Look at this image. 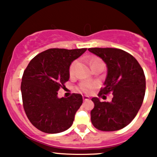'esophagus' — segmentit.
<instances>
[{
  "instance_id": "obj_1",
  "label": "esophagus",
  "mask_w": 157,
  "mask_h": 157,
  "mask_svg": "<svg viewBox=\"0 0 157 157\" xmlns=\"http://www.w3.org/2000/svg\"><path fill=\"white\" fill-rule=\"evenodd\" d=\"M82 99L83 101H88V100H90V98H89V97H87V96H83L82 97Z\"/></svg>"
}]
</instances>
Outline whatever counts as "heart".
I'll return each mask as SVG.
<instances>
[{
  "instance_id": "heart-1",
  "label": "heart",
  "mask_w": 157,
  "mask_h": 157,
  "mask_svg": "<svg viewBox=\"0 0 157 157\" xmlns=\"http://www.w3.org/2000/svg\"><path fill=\"white\" fill-rule=\"evenodd\" d=\"M90 64L91 69H94L98 65H103L104 66L103 61L101 59H99V58H93L90 60ZM78 65V60H75L70 65V67H69V75H70L71 77H73L75 75ZM95 86L96 84L94 82H80L78 85L77 90L78 91H80V92L84 93V94H89Z\"/></svg>"
}]
</instances>
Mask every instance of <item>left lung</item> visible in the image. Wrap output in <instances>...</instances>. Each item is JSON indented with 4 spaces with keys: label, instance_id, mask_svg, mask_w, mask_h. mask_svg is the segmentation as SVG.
<instances>
[{
    "label": "left lung",
    "instance_id": "8db88e82",
    "mask_svg": "<svg viewBox=\"0 0 157 157\" xmlns=\"http://www.w3.org/2000/svg\"><path fill=\"white\" fill-rule=\"evenodd\" d=\"M92 53L103 59L108 74L98 96L112 93L111 102L93 98L94 108L91 122L102 131H115L127 126L138 114L145 93V77L138 60L128 52L115 48H90Z\"/></svg>",
    "mask_w": 157,
    "mask_h": 157
}]
</instances>
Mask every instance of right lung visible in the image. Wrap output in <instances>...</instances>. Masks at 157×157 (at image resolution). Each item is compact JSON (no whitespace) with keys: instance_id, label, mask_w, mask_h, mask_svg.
Here are the masks:
<instances>
[{"instance_id":"1","label":"right lung","mask_w":157,"mask_h":157,"mask_svg":"<svg viewBox=\"0 0 157 157\" xmlns=\"http://www.w3.org/2000/svg\"><path fill=\"white\" fill-rule=\"evenodd\" d=\"M87 48H49L30 60L22 77L21 93L26 115L32 125L47 134L70 128L82 104L81 94L59 98L58 92L69 80V67Z\"/></svg>"}]
</instances>
